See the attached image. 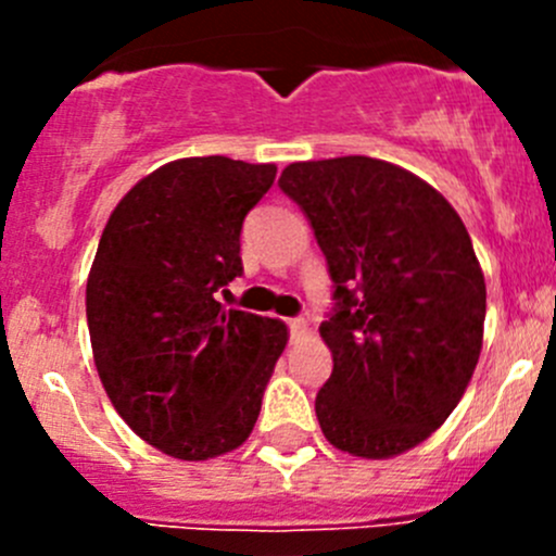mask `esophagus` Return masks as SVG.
Returning <instances> with one entry per match:
<instances>
[{
    "label": "esophagus",
    "instance_id": "obj_1",
    "mask_svg": "<svg viewBox=\"0 0 556 556\" xmlns=\"http://www.w3.org/2000/svg\"><path fill=\"white\" fill-rule=\"evenodd\" d=\"M288 325H290V333L293 336L309 333V323H306V319H288Z\"/></svg>",
    "mask_w": 556,
    "mask_h": 556
}]
</instances>
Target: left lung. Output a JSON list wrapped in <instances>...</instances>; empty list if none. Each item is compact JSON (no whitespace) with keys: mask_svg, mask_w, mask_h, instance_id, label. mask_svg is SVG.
Wrapping results in <instances>:
<instances>
[{"mask_svg":"<svg viewBox=\"0 0 556 556\" xmlns=\"http://www.w3.org/2000/svg\"><path fill=\"white\" fill-rule=\"evenodd\" d=\"M279 188L336 285L319 325L333 374L314 401L325 439L366 459L414 450L454 412L484 341L486 285L463 220L433 185L368 155L299 161Z\"/></svg>","mask_w":556,"mask_h":556,"instance_id":"1","label":"left lung"}]
</instances>
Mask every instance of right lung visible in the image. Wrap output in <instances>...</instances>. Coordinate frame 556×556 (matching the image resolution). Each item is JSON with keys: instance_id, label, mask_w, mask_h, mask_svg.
I'll return each instance as SVG.
<instances>
[{"instance_id": "1", "label": "right lung", "mask_w": 556, "mask_h": 556, "mask_svg": "<svg viewBox=\"0 0 556 556\" xmlns=\"http://www.w3.org/2000/svg\"><path fill=\"white\" fill-rule=\"evenodd\" d=\"M274 164L179 159L112 210L86 288L93 363L128 428L169 457H220L250 439L288 325L223 309L242 274L244 215Z\"/></svg>"}]
</instances>
